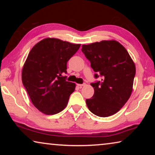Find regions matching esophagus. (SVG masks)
<instances>
[{"mask_svg":"<svg viewBox=\"0 0 155 155\" xmlns=\"http://www.w3.org/2000/svg\"><path fill=\"white\" fill-rule=\"evenodd\" d=\"M77 85L79 87H83V86L85 85V83H83V84H77Z\"/></svg>","mask_w":155,"mask_h":155,"instance_id":"obj_1","label":"esophagus"}]
</instances>
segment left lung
Instances as JSON below:
<instances>
[{"instance_id": "8db88e82", "label": "left lung", "mask_w": 155, "mask_h": 155, "mask_svg": "<svg viewBox=\"0 0 155 155\" xmlns=\"http://www.w3.org/2000/svg\"><path fill=\"white\" fill-rule=\"evenodd\" d=\"M91 67L100 74V82L91 83L94 94L86 100L90 111L99 117L116 114L129 99L133 91L135 65L124 46L115 40H103L82 46Z\"/></svg>"}]
</instances>
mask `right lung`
Wrapping results in <instances>:
<instances>
[{
  "label": "right lung",
  "instance_id": "1",
  "mask_svg": "<svg viewBox=\"0 0 155 155\" xmlns=\"http://www.w3.org/2000/svg\"><path fill=\"white\" fill-rule=\"evenodd\" d=\"M80 44L45 38L31 50L23 65L22 81L31 102L46 115H54L67 106L76 85L65 81L67 62Z\"/></svg>",
  "mask_w": 155,
  "mask_h": 155
}]
</instances>
